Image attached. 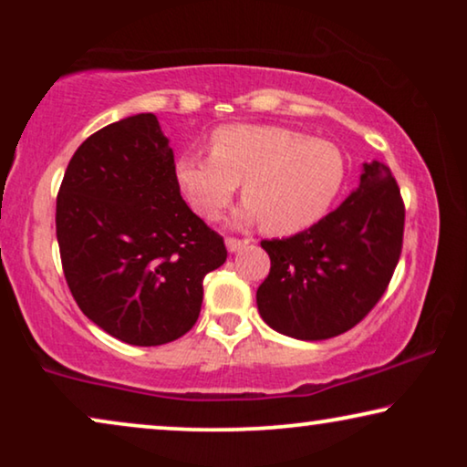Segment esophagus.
I'll list each match as a JSON object with an SVG mask.
<instances>
[{
	"mask_svg": "<svg viewBox=\"0 0 467 467\" xmlns=\"http://www.w3.org/2000/svg\"><path fill=\"white\" fill-rule=\"evenodd\" d=\"M225 244H227V251H229V253H235V251H240V248H244V246L251 244V240H248V238H244V240L227 238Z\"/></svg>",
	"mask_w": 467,
	"mask_h": 467,
	"instance_id": "34e87169",
	"label": "esophagus"
}]
</instances>
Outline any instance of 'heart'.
I'll list each match as a JSON object with an SVG mask.
<instances>
[{
	"instance_id": "1",
	"label": "heart",
	"mask_w": 467,
	"mask_h": 467,
	"mask_svg": "<svg viewBox=\"0 0 467 467\" xmlns=\"http://www.w3.org/2000/svg\"><path fill=\"white\" fill-rule=\"evenodd\" d=\"M178 182L193 208L216 219L242 184V219L270 234H296L327 213L344 181L336 144L270 125H229L213 136L210 155H184Z\"/></svg>"
}]
</instances>
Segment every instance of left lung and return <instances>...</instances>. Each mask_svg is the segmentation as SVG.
Wrapping results in <instances>:
<instances>
[{"label":"left lung","instance_id":"left-lung-1","mask_svg":"<svg viewBox=\"0 0 467 467\" xmlns=\"http://www.w3.org/2000/svg\"><path fill=\"white\" fill-rule=\"evenodd\" d=\"M404 202L385 163H363L359 187L315 225L264 240L270 274L257 289L264 321L297 340L353 329L387 291L404 240Z\"/></svg>","mask_w":467,"mask_h":467}]
</instances>
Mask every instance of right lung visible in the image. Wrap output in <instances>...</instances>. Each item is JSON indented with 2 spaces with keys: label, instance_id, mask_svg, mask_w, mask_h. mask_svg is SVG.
Segmentation results:
<instances>
[{
  "label": "right lung",
  "instance_id": "1",
  "mask_svg": "<svg viewBox=\"0 0 467 467\" xmlns=\"http://www.w3.org/2000/svg\"><path fill=\"white\" fill-rule=\"evenodd\" d=\"M55 221L78 308L133 347L187 334L200 317L203 276L227 259L221 235L181 197L174 152L150 112L108 125L78 146Z\"/></svg>",
  "mask_w": 467,
  "mask_h": 467
}]
</instances>
